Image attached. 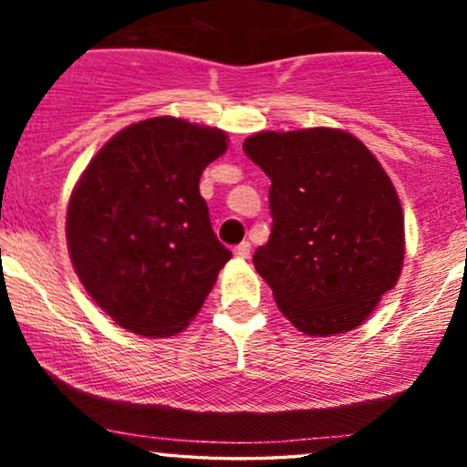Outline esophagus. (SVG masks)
Here are the masks:
<instances>
[{"label":"esophagus","mask_w":467,"mask_h":467,"mask_svg":"<svg viewBox=\"0 0 467 467\" xmlns=\"http://www.w3.org/2000/svg\"><path fill=\"white\" fill-rule=\"evenodd\" d=\"M233 252H234V256H237V259H248V256H250V244H248V241H241V244Z\"/></svg>","instance_id":"34e87169"}]
</instances>
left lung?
<instances>
[{
  "mask_svg": "<svg viewBox=\"0 0 467 467\" xmlns=\"http://www.w3.org/2000/svg\"><path fill=\"white\" fill-rule=\"evenodd\" d=\"M244 151L272 180V234L252 264L281 314L316 337L360 327L404 265V213L387 171L331 127L259 131Z\"/></svg>",
  "mask_w": 467,
  "mask_h": 467,
  "instance_id": "8db88e82",
  "label": "left lung"
}]
</instances>
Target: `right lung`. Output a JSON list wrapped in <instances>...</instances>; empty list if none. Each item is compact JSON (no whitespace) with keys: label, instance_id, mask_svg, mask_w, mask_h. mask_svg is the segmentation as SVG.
Segmentation results:
<instances>
[{"label":"right lung","instance_id":"obj_1","mask_svg":"<svg viewBox=\"0 0 467 467\" xmlns=\"http://www.w3.org/2000/svg\"><path fill=\"white\" fill-rule=\"evenodd\" d=\"M228 133L173 116L118 131L67 203L69 259L107 316L138 336L180 334L233 252L219 244L200 178Z\"/></svg>","mask_w":467,"mask_h":467}]
</instances>
